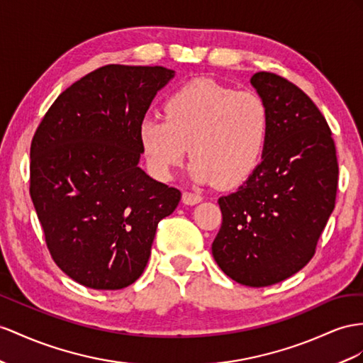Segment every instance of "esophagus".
I'll list each match as a JSON object with an SVG mask.
<instances>
[{"label": "esophagus", "instance_id": "34e87169", "mask_svg": "<svg viewBox=\"0 0 363 363\" xmlns=\"http://www.w3.org/2000/svg\"><path fill=\"white\" fill-rule=\"evenodd\" d=\"M201 201H202V196L198 193H193V191L182 193V202L187 203V206H194V203H199Z\"/></svg>", "mask_w": 363, "mask_h": 363}]
</instances>
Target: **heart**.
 <instances>
[{
  "label": "heart",
  "mask_w": 363,
  "mask_h": 363,
  "mask_svg": "<svg viewBox=\"0 0 363 363\" xmlns=\"http://www.w3.org/2000/svg\"><path fill=\"white\" fill-rule=\"evenodd\" d=\"M164 116L148 115L138 135L145 160L160 178H169L189 152L190 174L199 182L231 187L245 181L261 162L270 110L255 91L225 87L201 78L176 89Z\"/></svg>",
  "instance_id": "heart-1"
}]
</instances>
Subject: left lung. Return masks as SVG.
Here are the masks:
<instances>
[{"instance_id": "left-lung-1", "label": "left lung", "mask_w": 363, "mask_h": 363, "mask_svg": "<svg viewBox=\"0 0 363 363\" xmlns=\"http://www.w3.org/2000/svg\"><path fill=\"white\" fill-rule=\"evenodd\" d=\"M250 82L270 110V135L256 170L218 201L211 253L238 284L268 286L311 261L334 210L339 167L327 121L299 87L270 72Z\"/></svg>"}]
</instances>
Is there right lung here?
<instances>
[{"mask_svg":"<svg viewBox=\"0 0 363 363\" xmlns=\"http://www.w3.org/2000/svg\"><path fill=\"white\" fill-rule=\"evenodd\" d=\"M174 70L110 64L53 102L30 145V198L61 270L93 290L143 274L157 222L181 191L141 167L138 128Z\"/></svg>","mask_w":363,"mask_h":363,"instance_id":"right-lung-1","label":"right lung"}]
</instances>
